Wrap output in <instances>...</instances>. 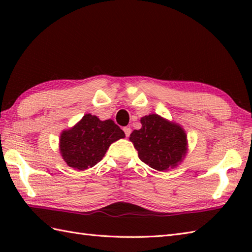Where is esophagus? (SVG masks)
<instances>
[{
    "label": "esophagus",
    "mask_w": 252,
    "mask_h": 252,
    "mask_svg": "<svg viewBox=\"0 0 252 252\" xmlns=\"http://www.w3.org/2000/svg\"><path fill=\"white\" fill-rule=\"evenodd\" d=\"M123 131H125L126 137L131 134V127H129V126H125V127H123Z\"/></svg>",
    "instance_id": "1"
}]
</instances>
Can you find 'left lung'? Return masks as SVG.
<instances>
[{
  "instance_id": "left-lung-1",
  "label": "left lung",
  "mask_w": 252,
  "mask_h": 252,
  "mask_svg": "<svg viewBox=\"0 0 252 252\" xmlns=\"http://www.w3.org/2000/svg\"><path fill=\"white\" fill-rule=\"evenodd\" d=\"M142 127L130 135L144 163L158 171L174 168L186 153V134L175 123L158 115H148L141 119Z\"/></svg>"
}]
</instances>
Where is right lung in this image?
Masks as SVG:
<instances>
[{"mask_svg":"<svg viewBox=\"0 0 252 252\" xmlns=\"http://www.w3.org/2000/svg\"><path fill=\"white\" fill-rule=\"evenodd\" d=\"M125 136L112 120L100 121L87 114L72 129L62 133L61 153L69 167L85 170L98 163L110 144Z\"/></svg>","mask_w":252,"mask_h":252,"instance_id":"add662e5","label":"right lung"}]
</instances>
